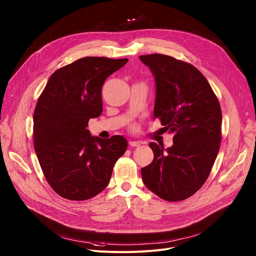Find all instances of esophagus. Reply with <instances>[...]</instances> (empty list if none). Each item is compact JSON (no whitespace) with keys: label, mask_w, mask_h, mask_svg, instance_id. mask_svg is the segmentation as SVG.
Masks as SVG:
<instances>
[{"label":"esophagus","mask_w":256,"mask_h":256,"mask_svg":"<svg viewBox=\"0 0 256 256\" xmlns=\"http://www.w3.org/2000/svg\"><path fill=\"white\" fill-rule=\"evenodd\" d=\"M128 144H130V147H140V142H138V140H130Z\"/></svg>","instance_id":"34e87169"}]
</instances>
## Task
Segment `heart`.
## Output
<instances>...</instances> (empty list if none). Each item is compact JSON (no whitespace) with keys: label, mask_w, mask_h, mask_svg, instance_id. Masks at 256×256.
<instances>
[{"label":"heart","mask_w":256,"mask_h":256,"mask_svg":"<svg viewBox=\"0 0 256 256\" xmlns=\"http://www.w3.org/2000/svg\"><path fill=\"white\" fill-rule=\"evenodd\" d=\"M132 128H134V126H132Z\"/></svg>","instance_id":"b5f03b06"}]
</instances>
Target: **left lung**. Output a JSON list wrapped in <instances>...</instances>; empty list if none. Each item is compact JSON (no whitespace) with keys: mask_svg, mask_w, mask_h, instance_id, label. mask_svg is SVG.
<instances>
[{"mask_svg":"<svg viewBox=\"0 0 256 256\" xmlns=\"http://www.w3.org/2000/svg\"><path fill=\"white\" fill-rule=\"evenodd\" d=\"M156 82L154 118L173 134V146L150 142L154 159L142 168L144 186L168 202L194 194L208 179L222 140L218 100L202 72L170 56H140Z\"/></svg>","mask_w":256,"mask_h":256,"instance_id":"obj_1","label":"left lung"}]
</instances>
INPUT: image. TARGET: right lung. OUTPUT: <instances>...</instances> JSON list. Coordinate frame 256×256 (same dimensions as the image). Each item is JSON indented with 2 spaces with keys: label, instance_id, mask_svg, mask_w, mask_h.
Returning <instances> with one entry per match:
<instances>
[{
  "label": "right lung",
  "instance_id": "obj_1",
  "mask_svg": "<svg viewBox=\"0 0 256 256\" xmlns=\"http://www.w3.org/2000/svg\"><path fill=\"white\" fill-rule=\"evenodd\" d=\"M128 58L86 56L56 70L36 103L33 144L50 188L70 200H86L109 184L128 148L122 136H92L88 122L102 112L105 80Z\"/></svg>",
  "mask_w": 256,
  "mask_h": 256
}]
</instances>
